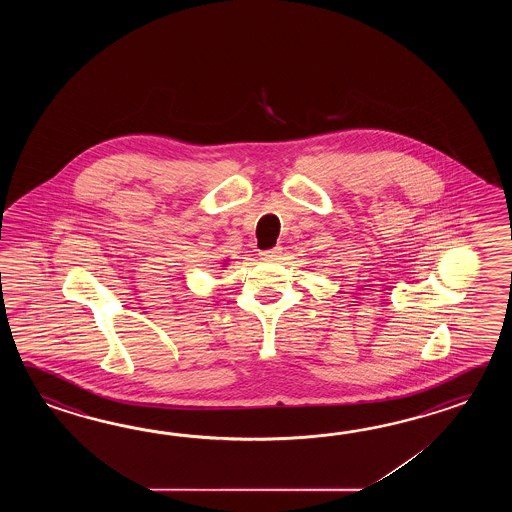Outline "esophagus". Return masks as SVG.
<instances>
[{
    "label": "esophagus",
    "mask_w": 512,
    "mask_h": 512,
    "mask_svg": "<svg viewBox=\"0 0 512 512\" xmlns=\"http://www.w3.org/2000/svg\"><path fill=\"white\" fill-rule=\"evenodd\" d=\"M260 256L261 260L265 261L280 260V256H282V247H272V249H267V251H261Z\"/></svg>",
    "instance_id": "34e87169"
}]
</instances>
